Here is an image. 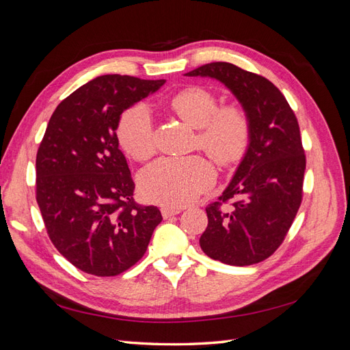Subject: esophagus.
<instances>
[{
	"label": "esophagus",
	"instance_id": "1",
	"mask_svg": "<svg viewBox=\"0 0 350 350\" xmlns=\"http://www.w3.org/2000/svg\"><path fill=\"white\" fill-rule=\"evenodd\" d=\"M181 211H183V207H162V216L165 219H167V217L181 213Z\"/></svg>",
	"mask_w": 350,
	"mask_h": 350
}]
</instances>
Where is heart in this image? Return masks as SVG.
Returning a JSON list of instances; mask_svg holds the SVG:
<instances>
[{"instance_id":"1","label":"heart","mask_w":350,"mask_h":350,"mask_svg":"<svg viewBox=\"0 0 350 350\" xmlns=\"http://www.w3.org/2000/svg\"><path fill=\"white\" fill-rule=\"evenodd\" d=\"M171 109L188 125L197 129V146L213 161L229 167L245 156L251 143V120L238 103L219 107L216 94L201 86L187 88L169 100ZM122 149L137 161L156 150L152 115L144 105L126 109L118 124ZM215 169L203 156L162 157L140 175L142 194L167 207L184 206L213 187Z\"/></svg>"}]
</instances>
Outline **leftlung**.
Wrapping results in <instances>:
<instances>
[{
  "instance_id": "1",
  "label": "left lung",
  "mask_w": 350,
  "mask_h": 350,
  "mask_svg": "<svg viewBox=\"0 0 350 350\" xmlns=\"http://www.w3.org/2000/svg\"><path fill=\"white\" fill-rule=\"evenodd\" d=\"M185 76L217 79L250 115V147L224 194L206 207L200 247L213 260L251 266L282 245L302 203L306 157L298 120L270 80L230 62H210Z\"/></svg>"
}]
</instances>
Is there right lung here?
<instances>
[{"label": "right lung", "mask_w": 350, "mask_h": 350, "mask_svg": "<svg viewBox=\"0 0 350 350\" xmlns=\"http://www.w3.org/2000/svg\"><path fill=\"white\" fill-rule=\"evenodd\" d=\"M163 83L96 77L62 100L48 122L36 154V201L54 247L84 273L109 278L129 270L162 221L156 206L134 201L115 131L121 113Z\"/></svg>", "instance_id": "obj_1"}]
</instances>
